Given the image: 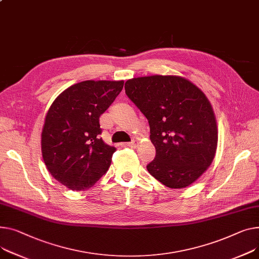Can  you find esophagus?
I'll return each mask as SVG.
<instances>
[{"label":"esophagus","mask_w":259,"mask_h":259,"mask_svg":"<svg viewBox=\"0 0 259 259\" xmlns=\"http://www.w3.org/2000/svg\"><path fill=\"white\" fill-rule=\"evenodd\" d=\"M126 146H127V147H130V148H136L137 146H139V142H137V141H133V142H131V143H127Z\"/></svg>","instance_id":"1"}]
</instances>
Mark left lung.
Here are the masks:
<instances>
[{"mask_svg": "<svg viewBox=\"0 0 259 259\" xmlns=\"http://www.w3.org/2000/svg\"><path fill=\"white\" fill-rule=\"evenodd\" d=\"M128 98L150 125L156 156L149 173L169 188L194 183L211 164L218 146L217 119L209 100L189 80L154 75L125 83Z\"/></svg>", "mask_w": 259, "mask_h": 259, "instance_id": "obj_1", "label": "left lung"}]
</instances>
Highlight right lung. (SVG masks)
Returning <instances> with one entry per match:
<instances>
[{
	"label": "right lung",
	"instance_id": "1",
	"mask_svg": "<svg viewBox=\"0 0 259 259\" xmlns=\"http://www.w3.org/2000/svg\"><path fill=\"white\" fill-rule=\"evenodd\" d=\"M123 86V80L82 81L62 92L46 114L41 132L45 164L72 191L92 187L110 166L116 149L100 137L99 117Z\"/></svg>",
	"mask_w": 259,
	"mask_h": 259
}]
</instances>
